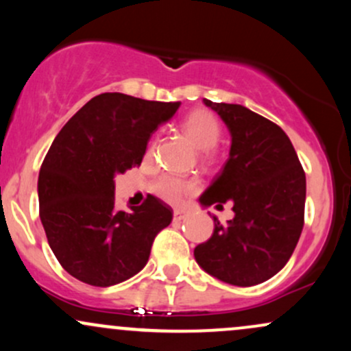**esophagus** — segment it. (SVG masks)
<instances>
[{"label":"esophagus","mask_w":351,"mask_h":351,"mask_svg":"<svg viewBox=\"0 0 351 351\" xmlns=\"http://www.w3.org/2000/svg\"><path fill=\"white\" fill-rule=\"evenodd\" d=\"M184 211H181V209H175V211H173V221H176V223H178V221H181V219H184Z\"/></svg>","instance_id":"esophagus-1"}]
</instances>
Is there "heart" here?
<instances>
[{"mask_svg": "<svg viewBox=\"0 0 351 351\" xmlns=\"http://www.w3.org/2000/svg\"><path fill=\"white\" fill-rule=\"evenodd\" d=\"M183 130L191 142L196 147L204 150V155H209V148H213L217 143L221 136V125L217 122V119L211 112L208 110H195L191 112L183 122ZM153 145L148 148L147 155L152 156L153 153ZM155 193L163 198L168 203H180L183 199L184 195L195 191L196 184L189 180H181L178 176L165 175L155 183Z\"/></svg>", "mask_w": 351, "mask_h": 351, "instance_id": "b5f03b06", "label": "heart"}]
</instances>
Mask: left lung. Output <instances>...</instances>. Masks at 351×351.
Segmentation results:
<instances>
[{
	"instance_id": "1",
	"label": "left lung",
	"mask_w": 351,
	"mask_h": 351,
	"mask_svg": "<svg viewBox=\"0 0 351 351\" xmlns=\"http://www.w3.org/2000/svg\"><path fill=\"white\" fill-rule=\"evenodd\" d=\"M231 134L223 171L199 204H232L226 226L215 221L206 243L196 245L195 259L204 272L239 287L271 279L287 264L304 228L305 173L292 142L279 125L239 104L203 99Z\"/></svg>"
}]
</instances>
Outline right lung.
<instances>
[{"label":"right lung","instance_id":"add662e5","mask_svg":"<svg viewBox=\"0 0 351 351\" xmlns=\"http://www.w3.org/2000/svg\"><path fill=\"white\" fill-rule=\"evenodd\" d=\"M180 102L120 92L90 99L62 127L38 180L39 217L59 264L75 279L108 287L148 263L171 208L148 195L142 206L115 209V175L140 167L148 140Z\"/></svg>","mask_w":351,"mask_h":351}]
</instances>
